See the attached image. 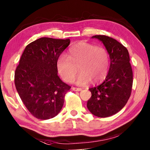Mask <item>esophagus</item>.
Returning a JSON list of instances; mask_svg holds the SVG:
<instances>
[{
  "label": "esophagus",
  "instance_id": "obj_1",
  "mask_svg": "<svg viewBox=\"0 0 150 150\" xmlns=\"http://www.w3.org/2000/svg\"><path fill=\"white\" fill-rule=\"evenodd\" d=\"M72 90H74V91H81L82 88H75V87H72Z\"/></svg>",
  "mask_w": 150,
  "mask_h": 150
}]
</instances>
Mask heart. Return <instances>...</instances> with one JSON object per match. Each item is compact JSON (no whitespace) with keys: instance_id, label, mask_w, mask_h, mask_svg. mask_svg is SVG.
<instances>
[{"instance_id":"heart-1","label":"heart","mask_w":150,"mask_h":150,"mask_svg":"<svg viewBox=\"0 0 150 150\" xmlns=\"http://www.w3.org/2000/svg\"><path fill=\"white\" fill-rule=\"evenodd\" d=\"M56 67L59 75L66 82L74 79L78 68L79 74L75 82L77 85L85 86L105 79L109 69V56L105 48L79 42L69 49L68 56L59 57Z\"/></svg>"}]
</instances>
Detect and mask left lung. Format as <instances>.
I'll return each instance as SVG.
<instances>
[{
	"label": "left lung",
	"instance_id": "obj_1",
	"mask_svg": "<svg viewBox=\"0 0 150 150\" xmlns=\"http://www.w3.org/2000/svg\"><path fill=\"white\" fill-rule=\"evenodd\" d=\"M102 42L110 58V67L102 83L90 88L92 96L87 107L92 114L107 117L117 113L125 106L130 98L132 86V71L129 54L116 40L105 35L92 37Z\"/></svg>",
	"mask_w": 150,
	"mask_h": 150
}]
</instances>
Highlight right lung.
I'll return each instance as SVG.
<instances>
[{"instance_id":"1","label":"right lung","mask_w":150,"mask_h":150,"mask_svg":"<svg viewBox=\"0 0 150 150\" xmlns=\"http://www.w3.org/2000/svg\"><path fill=\"white\" fill-rule=\"evenodd\" d=\"M70 39L42 37L28 44L15 72L19 96L31 114L40 120L56 116L70 90L58 75L56 62Z\"/></svg>"}]
</instances>
